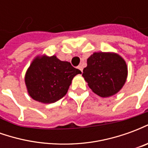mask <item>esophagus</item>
<instances>
[{
    "label": "esophagus",
    "mask_w": 148,
    "mask_h": 148,
    "mask_svg": "<svg viewBox=\"0 0 148 148\" xmlns=\"http://www.w3.org/2000/svg\"><path fill=\"white\" fill-rule=\"evenodd\" d=\"M77 68H78V69L82 72V71H83V67H82V65H79V66H77Z\"/></svg>",
    "instance_id": "34e87169"
}]
</instances>
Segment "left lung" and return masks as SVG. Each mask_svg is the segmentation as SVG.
<instances>
[{
    "instance_id": "8db88e82",
    "label": "left lung",
    "mask_w": 148,
    "mask_h": 148,
    "mask_svg": "<svg viewBox=\"0 0 148 148\" xmlns=\"http://www.w3.org/2000/svg\"><path fill=\"white\" fill-rule=\"evenodd\" d=\"M127 65L120 55L112 53H93L87 59L82 76L88 86L98 96L106 97L120 91L126 82Z\"/></svg>"
}]
</instances>
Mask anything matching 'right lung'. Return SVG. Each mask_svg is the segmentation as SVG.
I'll return each instance as SVG.
<instances>
[{
	"label": "right lung",
	"mask_w": 148,
	"mask_h": 148,
	"mask_svg": "<svg viewBox=\"0 0 148 148\" xmlns=\"http://www.w3.org/2000/svg\"><path fill=\"white\" fill-rule=\"evenodd\" d=\"M82 72L56 56L36 58L25 75L28 93L34 100L50 104L66 94L73 77Z\"/></svg>",
	"instance_id": "add662e5"
}]
</instances>
